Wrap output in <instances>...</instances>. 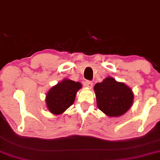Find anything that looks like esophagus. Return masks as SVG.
<instances>
[{"label": "esophagus", "mask_w": 160, "mask_h": 160, "mask_svg": "<svg viewBox=\"0 0 160 160\" xmlns=\"http://www.w3.org/2000/svg\"><path fill=\"white\" fill-rule=\"evenodd\" d=\"M85 84H86V86L88 88H92V86H93V82H92V81H90V80H86Z\"/></svg>", "instance_id": "obj_1"}]
</instances>
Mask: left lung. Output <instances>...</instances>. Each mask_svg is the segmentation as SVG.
<instances>
[{
    "label": "left lung",
    "mask_w": 160,
    "mask_h": 160,
    "mask_svg": "<svg viewBox=\"0 0 160 160\" xmlns=\"http://www.w3.org/2000/svg\"><path fill=\"white\" fill-rule=\"evenodd\" d=\"M94 90L98 107L109 117L124 115L132 104L134 95L131 88L112 78L95 84Z\"/></svg>",
    "instance_id": "1"
}]
</instances>
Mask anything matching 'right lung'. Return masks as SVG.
<instances>
[{"label": "right lung", "instance_id": "right-lung-1", "mask_svg": "<svg viewBox=\"0 0 160 160\" xmlns=\"http://www.w3.org/2000/svg\"><path fill=\"white\" fill-rule=\"evenodd\" d=\"M82 87L80 82L63 80L52 87L46 96V104L51 113L62 114L75 101L77 92Z\"/></svg>", "mask_w": 160, "mask_h": 160}]
</instances>
